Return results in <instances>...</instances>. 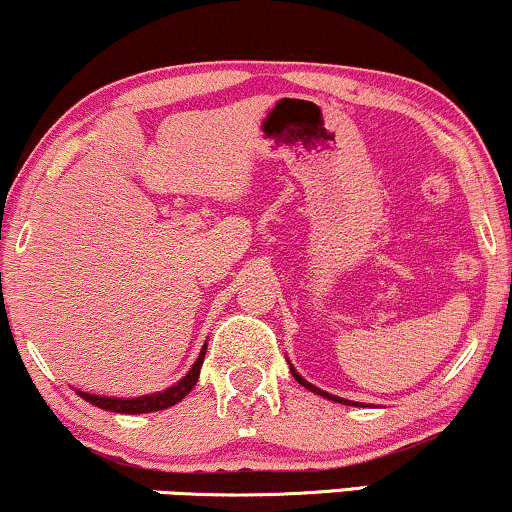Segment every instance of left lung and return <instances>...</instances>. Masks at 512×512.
I'll return each mask as SVG.
<instances>
[{
    "instance_id": "left-lung-1",
    "label": "left lung",
    "mask_w": 512,
    "mask_h": 512,
    "mask_svg": "<svg viewBox=\"0 0 512 512\" xmlns=\"http://www.w3.org/2000/svg\"><path fill=\"white\" fill-rule=\"evenodd\" d=\"M290 373H293V378L297 380V383H300L302 387H307V390H309V392H314V394H321V397H326V399H331V401H338V404H347V406H359V404H357V401H349V399L335 397V394H328V392H323V390H319V387H316V385H312V383H307V380H304V378H302V375L295 371V368H293V364H290Z\"/></svg>"
}]
</instances>
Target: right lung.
Returning <instances> with one entry per match:
<instances>
[{"mask_svg":"<svg viewBox=\"0 0 512 512\" xmlns=\"http://www.w3.org/2000/svg\"><path fill=\"white\" fill-rule=\"evenodd\" d=\"M205 349H208V342H205L203 349H200L196 364L191 366V371L184 375V378L179 380V383H174L172 387H167L163 392H153V394H146V397H134V399H120V397H99V394H89V392H82V390H75L77 394L84 401H89V404L99 406V409H106V411H113V413H151V411H163L167 406H174L179 404L181 399L186 397L193 390V385L198 383V375H200V366H203V359H205Z\"/></svg>","mask_w":512,"mask_h":512,"instance_id":"1","label":"right lung"}]
</instances>
